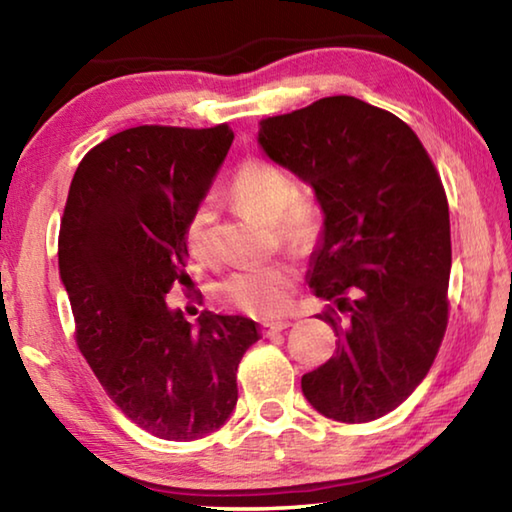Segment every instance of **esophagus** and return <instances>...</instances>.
<instances>
[{
    "label": "esophagus",
    "instance_id": "esophagus-1",
    "mask_svg": "<svg viewBox=\"0 0 512 512\" xmlns=\"http://www.w3.org/2000/svg\"><path fill=\"white\" fill-rule=\"evenodd\" d=\"M287 327H291V320H271V323L262 325V332L264 336H273V334L284 332Z\"/></svg>",
    "mask_w": 512,
    "mask_h": 512
}]
</instances>
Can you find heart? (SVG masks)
Here are the masks:
<instances>
[{
    "label": "heart",
    "instance_id": "b5f03b06",
    "mask_svg": "<svg viewBox=\"0 0 512 512\" xmlns=\"http://www.w3.org/2000/svg\"><path fill=\"white\" fill-rule=\"evenodd\" d=\"M291 178L280 167L266 160H248L235 173L232 196L244 210L275 221V230L293 248H307L316 239L318 219L311 205L293 201ZM214 223L216 207L203 201L187 223V246L198 262H214ZM298 280V268L289 259L246 266L225 275L214 287V296L221 305L244 311L257 318L282 314L289 305L293 284Z\"/></svg>",
    "mask_w": 512,
    "mask_h": 512
}]
</instances>
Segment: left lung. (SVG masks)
<instances>
[{
	"mask_svg": "<svg viewBox=\"0 0 512 512\" xmlns=\"http://www.w3.org/2000/svg\"><path fill=\"white\" fill-rule=\"evenodd\" d=\"M257 142L325 214L309 287L329 300L320 320L339 341L302 375V393L325 418L377 420L427 377L447 329L452 237L438 171L400 117L345 94L259 121Z\"/></svg>",
	"mask_w": 512,
	"mask_h": 512,
	"instance_id": "obj_1",
	"label": "left lung"
}]
</instances>
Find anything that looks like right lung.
<instances>
[{
    "label": "right lung",
    "instance_id": "obj_1",
    "mask_svg": "<svg viewBox=\"0 0 512 512\" xmlns=\"http://www.w3.org/2000/svg\"><path fill=\"white\" fill-rule=\"evenodd\" d=\"M235 133L137 126L81 160L58 237L76 343L103 391L137 427L196 440L237 404V368L259 341L244 316L203 311L194 327L167 293L185 277L187 223Z\"/></svg>",
    "mask_w": 512,
    "mask_h": 512
}]
</instances>
